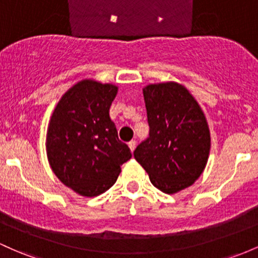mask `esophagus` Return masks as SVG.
<instances>
[{"label":"esophagus","instance_id":"34e87169","mask_svg":"<svg viewBox=\"0 0 258 258\" xmlns=\"http://www.w3.org/2000/svg\"><path fill=\"white\" fill-rule=\"evenodd\" d=\"M128 145H129V149H130V150L134 151V150H135V148H137V141H135V140L129 141Z\"/></svg>","mask_w":258,"mask_h":258}]
</instances>
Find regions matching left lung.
Listing matches in <instances>:
<instances>
[{
  "instance_id": "left-lung-1",
  "label": "left lung",
  "mask_w": 258,
  "mask_h": 258,
  "mask_svg": "<svg viewBox=\"0 0 258 258\" xmlns=\"http://www.w3.org/2000/svg\"><path fill=\"white\" fill-rule=\"evenodd\" d=\"M143 93L150 132L134 157L155 187L173 195L195 183L206 168L210 150L206 115L176 82L148 85Z\"/></svg>"
}]
</instances>
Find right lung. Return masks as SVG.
<instances>
[{
  "instance_id": "right-lung-1",
  "label": "right lung",
  "mask_w": 258,
  "mask_h": 258,
  "mask_svg": "<svg viewBox=\"0 0 258 258\" xmlns=\"http://www.w3.org/2000/svg\"><path fill=\"white\" fill-rule=\"evenodd\" d=\"M117 92L114 85L82 80L65 92L49 121L46 154L51 170L84 197L109 189L120 166L132 157L109 117Z\"/></svg>"
}]
</instances>
